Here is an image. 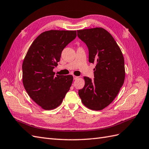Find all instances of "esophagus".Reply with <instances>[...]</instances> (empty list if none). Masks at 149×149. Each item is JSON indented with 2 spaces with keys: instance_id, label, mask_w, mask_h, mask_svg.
<instances>
[{
  "instance_id": "esophagus-1",
  "label": "esophagus",
  "mask_w": 149,
  "mask_h": 149,
  "mask_svg": "<svg viewBox=\"0 0 149 149\" xmlns=\"http://www.w3.org/2000/svg\"><path fill=\"white\" fill-rule=\"evenodd\" d=\"M73 77H74V80H76L79 78V77H77V76H75V75H73Z\"/></svg>"
}]
</instances>
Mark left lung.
<instances>
[{"mask_svg": "<svg viewBox=\"0 0 149 149\" xmlns=\"http://www.w3.org/2000/svg\"><path fill=\"white\" fill-rule=\"evenodd\" d=\"M77 36L87 46L89 62L96 63L94 79L84 77L86 83L79 95L87 107L100 110L112 102L124 84V58L116 40L104 29L79 30Z\"/></svg>", "mask_w": 149, "mask_h": 149, "instance_id": "1", "label": "left lung"}]
</instances>
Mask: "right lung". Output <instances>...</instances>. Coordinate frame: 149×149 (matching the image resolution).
<instances>
[{
	"label": "right lung",
	"instance_id": "right-lung-1",
	"mask_svg": "<svg viewBox=\"0 0 149 149\" xmlns=\"http://www.w3.org/2000/svg\"><path fill=\"white\" fill-rule=\"evenodd\" d=\"M76 31H49L42 33L30 47L22 63V80L30 97L45 110L57 107L73 81V76H55V66L62 50L74 40Z\"/></svg>",
	"mask_w": 149,
	"mask_h": 149
}]
</instances>
